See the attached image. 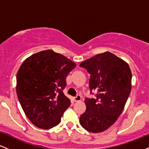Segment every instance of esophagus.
<instances>
[{
  "label": "esophagus",
  "instance_id": "obj_1",
  "mask_svg": "<svg viewBox=\"0 0 149 149\" xmlns=\"http://www.w3.org/2000/svg\"><path fill=\"white\" fill-rule=\"evenodd\" d=\"M81 99H82V97H81V96H80V95H77L76 97H74V100H75V102H80V100H81Z\"/></svg>",
  "mask_w": 149,
  "mask_h": 149
}]
</instances>
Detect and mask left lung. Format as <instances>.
I'll return each mask as SVG.
<instances>
[{
	"label": "left lung",
	"instance_id": "left-lung-1",
	"mask_svg": "<svg viewBox=\"0 0 149 149\" xmlns=\"http://www.w3.org/2000/svg\"><path fill=\"white\" fill-rule=\"evenodd\" d=\"M80 66L91 75L90 90L97 92L95 99H85L86 111L80 116V124L90 132H102L123 111L132 89L130 68L126 61L109 52L97 54Z\"/></svg>",
	"mask_w": 149,
	"mask_h": 149
}]
</instances>
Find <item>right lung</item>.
I'll use <instances>...</instances> for the list:
<instances>
[{
  "mask_svg": "<svg viewBox=\"0 0 149 149\" xmlns=\"http://www.w3.org/2000/svg\"><path fill=\"white\" fill-rule=\"evenodd\" d=\"M76 64L62 54L47 49L23 61L17 74L16 91L24 112L41 129H50L61 122L71 101L62 90L66 78Z\"/></svg>",
  "mask_w": 149,
  "mask_h": 149,
  "instance_id": "right-lung-1",
  "label": "right lung"
}]
</instances>
